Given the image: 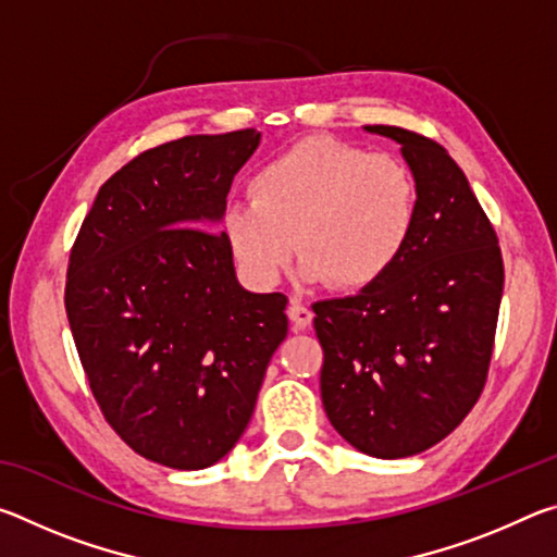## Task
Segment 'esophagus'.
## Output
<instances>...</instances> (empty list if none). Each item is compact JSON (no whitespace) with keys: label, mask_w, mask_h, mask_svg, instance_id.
<instances>
[{"label":"esophagus","mask_w":557,"mask_h":557,"mask_svg":"<svg viewBox=\"0 0 557 557\" xmlns=\"http://www.w3.org/2000/svg\"><path fill=\"white\" fill-rule=\"evenodd\" d=\"M287 317H289L292 326H295V332H305V329L312 324L314 312L307 305H301V301L292 299L289 301V309H287Z\"/></svg>","instance_id":"esophagus-1"}]
</instances>
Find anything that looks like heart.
<instances>
[{
  "mask_svg": "<svg viewBox=\"0 0 557 557\" xmlns=\"http://www.w3.org/2000/svg\"><path fill=\"white\" fill-rule=\"evenodd\" d=\"M250 203H231L221 231L235 265L270 287L292 252L301 275L361 292L398 265L418 225L412 172L388 154L309 137L262 164L248 182Z\"/></svg>",
  "mask_w": 557,
  "mask_h": 557,
  "instance_id": "heart-1",
  "label": "heart"
}]
</instances>
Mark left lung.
I'll return each instance as SVG.
<instances>
[{"label": "left lung", "mask_w": 557, "mask_h": 557, "mask_svg": "<svg viewBox=\"0 0 557 557\" xmlns=\"http://www.w3.org/2000/svg\"><path fill=\"white\" fill-rule=\"evenodd\" d=\"M400 145L418 186L412 240L379 285L314 305L322 403L348 445L379 459L437 445L474 408L494 351L504 260L467 176L418 132L366 125Z\"/></svg>", "instance_id": "obj_1"}]
</instances>
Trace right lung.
<instances>
[{
	"label": "right lung",
	"instance_id": "right-lung-1",
	"mask_svg": "<svg viewBox=\"0 0 557 557\" xmlns=\"http://www.w3.org/2000/svg\"><path fill=\"white\" fill-rule=\"evenodd\" d=\"M260 132L188 135L112 174L73 243L65 312L90 391L127 445L206 469L248 428L287 297L240 287L219 225Z\"/></svg>",
	"mask_w": 557,
	"mask_h": 557
}]
</instances>
